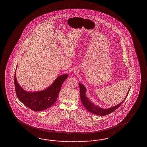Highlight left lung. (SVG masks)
<instances>
[{
  "label": "left lung",
  "mask_w": 147,
  "mask_h": 147,
  "mask_svg": "<svg viewBox=\"0 0 147 147\" xmlns=\"http://www.w3.org/2000/svg\"><path fill=\"white\" fill-rule=\"evenodd\" d=\"M79 86L80 88V99H81V102L83 104L84 107L86 108L88 111L90 113H92L94 115H97L98 116H106L109 115L110 113L113 112L115 110L118 108L121 105L123 101H125V98L128 96V93L129 92L130 89L128 91V94L127 96L125 98L123 101H122L121 103H119L118 105H116L115 106L112 107L110 108L104 109L102 108H101L100 107H97V106L94 105V104L91 102L90 100L88 99L86 95V89L83 84H81L80 83H79Z\"/></svg>",
  "instance_id": "left-lung-1"
}]
</instances>
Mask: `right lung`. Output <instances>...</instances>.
<instances>
[{"mask_svg": "<svg viewBox=\"0 0 147 147\" xmlns=\"http://www.w3.org/2000/svg\"><path fill=\"white\" fill-rule=\"evenodd\" d=\"M17 66H16V67ZM68 75H61L46 90L30 92L24 90L18 84L15 74L14 83L17 97L26 106L34 111H40L49 108L56 102L60 90Z\"/></svg>", "mask_w": 147, "mask_h": 147, "instance_id": "obj_1", "label": "right lung"}]
</instances>
